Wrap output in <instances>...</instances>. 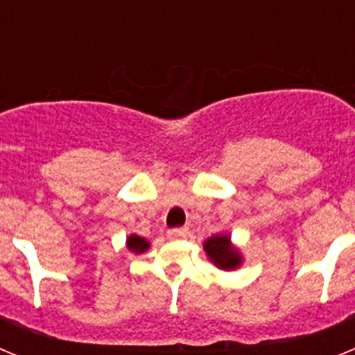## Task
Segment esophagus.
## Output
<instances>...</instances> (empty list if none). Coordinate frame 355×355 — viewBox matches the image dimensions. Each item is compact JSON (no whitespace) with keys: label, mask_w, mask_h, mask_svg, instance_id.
I'll use <instances>...</instances> for the list:
<instances>
[{"label":"esophagus","mask_w":355,"mask_h":355,"mask_svg":"<svg viewBox=\"0 0 355 355\" xmlns=\"http://www.w3.org/2000/svg\"><path fill=\"white\" fill-rule=\"evenodd\" d=\"M188 234V229L187 227H174V229H168L167 231V236L171 240H178V238H184Z\"/></svg>","instance_id":"1"}]
</instances>
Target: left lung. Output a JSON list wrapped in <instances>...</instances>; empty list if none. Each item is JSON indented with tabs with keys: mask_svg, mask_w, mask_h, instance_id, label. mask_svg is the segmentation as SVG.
I'll return each mask as SVG.
<instances>
[{
	"mask_svg": "<svg viewBox=\"0 0 355 355\" xmlns=\"http://www.w3.org/2000/svg\"><path fill=\"white\" fill-rule=\"evenodd\" d=\"M205 250L208 258L222 270H234L241 265V254L231 243L229 234H215L205 241Z\"/></svg>",
	"mask_w": 355,
	"mask_h": 355,
	"instance_id": "obj_1",
	"label": "left lung"
}]
</instances>
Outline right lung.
<instances>
[{"label":"right lung","mask_w":355,"mask_h":355,"mask_svg":"<svg viewBox=\"0 0 355 355\" xmlns=\"http://www.w3.org/2000/svg\"><path fill=\"white\" fill-rule=\"evenodd\" d=\"M126 247L135 254H142L149 249V241L146 238L139 236V234H131L130 238L126 240Z\"/></svg>","instance_id":"right-lung-1"}]
</instances>
